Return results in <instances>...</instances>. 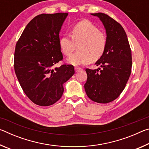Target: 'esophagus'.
<instances>
[{"instance_id":"1","label":"esophagus","mask_w":149,"mask_h":149,"mask_svg":"<svg viewBox=\"0 0 149 149\" xmlns=\"http://www.w3.org/2000/svg\"><path fill=\"white\" fill-rule=\"evenodd\" d=\"M83 70V69H82V68H79V67H75V72H79V71H80V70Z\"/></svg>"}]
</instances>
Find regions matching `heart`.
I'll return each instance as SVG.
<instances>
[{"mask_svg":"<svg viewBox=\"0 0 149 149\" xmlns=\"http://www.w3.org/2000/svg\"><path fill=\"white\" fill-rule=\"evenodd\" d=\"M77 45V51L68 62L74 65L86 64L102 56L107 45V36L91 22L82 20L72 27L71 37L64 35L59 39L60 48L65 56L71 55Z\"/></svg>","mask_w":149,"mask_h":149,"instance_id":"b5f03b06","label":"heart"}]
</instances>
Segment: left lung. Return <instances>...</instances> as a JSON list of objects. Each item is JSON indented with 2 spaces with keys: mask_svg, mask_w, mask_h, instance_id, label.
I'll return each mask as SVG.
<instances>
[{
  "mask_svg": "<svg viewBox=\"0 0 149 149\" xmlns=\"http://www.w3.org/2000/svg\"><path fill=\"white\" fill-rule=\"evenodd\" d=\"M91 15L104 25L107 45L104 54L95 63L102 70H85L87 79L84 87L90 99L104 104L117 99L124 89L132 72V50L125 31L118 22L103 13Z\"/></svg>",
  "mask_w": 149,
  "mask_h": 149,
  "instance_id": "1",
  "label": "left lung"
}]
</instances>
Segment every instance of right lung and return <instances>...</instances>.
Here are the masks:
<instances>
[{
	"label": "right lung",
	"mask_w": 149,
	"mask_h": 149,
	"mask_svg": "<svg viewBox=\"0 0 149 149\" xmlns=\"http://www.w3.org/2000/svg\"><path fill=\"white\" fill-rule=\"evenodd\" d=\"M68 13L42 14L29 22L16 45L14 70L25 94L37 105L54 104L63 85L74 74L72 65H54L63 59L59 33Z\"/></svg>",
	"instance_id": "right-lung-1"
}]
</instances>
